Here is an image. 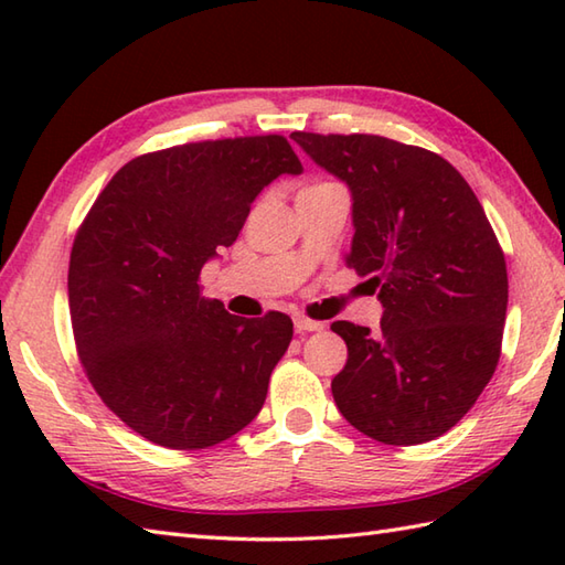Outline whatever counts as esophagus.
I'll use <instances>...</instances> for the list:
<instances>
[{
    "label": "esophagus",
    "instance_id": "esophagus-1",
    "mask_svg": "<svg viewBox=\"0 0 565 565\" xmlns=\"http://www.w3.org/2000/svg\"><path fill=\"white\" fill-rule=\"evenodd\" d=\"M294 328H296V332H316V330H322V322L310 320L306 316H296L294 318Z\"/></svg>",
    "mask_w": 565,
    "mask_h": 565
}]
</instances>
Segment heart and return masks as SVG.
Here are the masks:
<instances>
[{
	"label": "heart",
	"instance_id": "b5f03b06",
	"mask_svg": "<svg viewBox=\"0 0 565 565\" xmlns=\"http://www.w3.org/2000/svg\"><path fill=\"white\" fill-rule=\"evenodd\" d=\"M313 186H320V184H313Z\"/></svg>",
	"mask_w": 565,
	"mask_h": 565
}]
</instances>
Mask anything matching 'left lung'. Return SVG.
Segmentation results:
<instances>
[{"mask_svg": "<svg viewBox=\"0 0 565 565\" xmlns=\"http://www.w3.org/2000/svg\"><path fill=\"white\" fill-rule=\"evenodd\" d=\"M291 138L352 191L347 264L379 286L381 330L332 322L347 364L340 413L366 437L411 447L441 437L493 379L508 313V267L481 201L425 148L381 136Z\"/></svg>", "mask_w": 565, "mask_h": 565, "instance_id": "left-lung-1", "label": "left lung"}]
</instances>
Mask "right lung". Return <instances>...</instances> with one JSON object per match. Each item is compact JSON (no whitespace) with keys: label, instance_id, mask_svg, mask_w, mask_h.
Returning <instances> with one entry per match:
<instances>
[{"label":"right lung","instance_id":"right-lung-1","mask_svg":"<svg viewBox=\"0 0 565 565\" xmlns=\"http://www.w3.org/2000/svg\"><path fill=\"white\" fill-rule=\"evenodd\" d=\"M301 172L284 136L186 142L130 160L94 201L70 255L72 332L94 391L140 437L206 449L262 411L294 322L231 316L199 274L264 186Z\"/></svg>","mask_w":565,"mask_h":565}]
</instances>
